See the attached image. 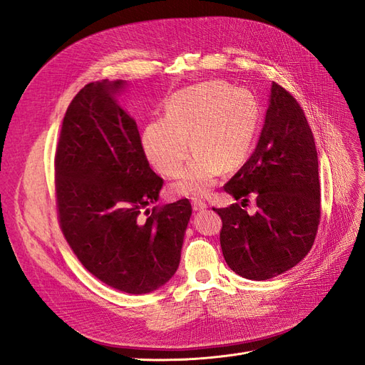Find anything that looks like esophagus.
<instances>
[{"instance_id":"obj_1","label":"esophagus","mask_w":365,"mask_h":365,"mask_svg":"<svg viewBox=\"0 0 365 365\" xmlns=\"http://www.w3.org/2000/svg\"><path fill=\"white\" fill-rule=\"evenodd\" d=\"M192 207L193 210H196V212H201V210L207 208V202L200 200V197H192Z\"/></svg>"}]
</instances>
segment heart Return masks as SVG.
Masks as SVG:
<instances>
[{
  "mask_svg": "<svg viewBox=\"0 0 365 365\" xmlns=\"http://www.w3.org/2000/svg\"><path fill=\"white\" fill-rule=\"evenodd\" d=\"M259 103L245 88L220 81L201 82L175 91L164 102V117L153 118L143 130V149L150 164L164 175L180 170L173 190L202 195L224 170L244 163L259 126Z\"/></svg>",
  "mask_w": 365,
  "mask_h": 365,
  "instance_id": "1",
  "label": "heart"
}]
</instances>
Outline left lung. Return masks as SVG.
Returning <instances> with one entry per match:
<instances>
[{"label": "left lung", "mask_w": 365, "mask_h": 365, "mask_svg": "<svg viewBox=\"0 0 365 365\" xmlns=\"http://www.w3.org/2000/svg\"><path fill=\"white\" fill-rule=\"evenodd\" d=\"M242 200L215 208L222 219L220 248L240 277L268 280L294 268L311 251L322 217L318 157L312 130L294 96L272 83L256 150L225 185ZM257 197L248 215L242 206Z\"/></svg>", "instance_id": "8db88e82"}]
</instances>
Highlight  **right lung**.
<instances>
[{
  "label": "right lung",
  "instance_id": "1",
  "mask_svg": "<svg viewBox=\"0 0 365 365\" xmlns=\"http://www.w3.org/2000/svg\"><path fill=\"white\" fill-rule=\"evenodd\" d=\"M117 82L85 85L65 113L54 157L58 219L83 267L126 294L158 289L178 269L192 205L157 202L163 178L149 168Z\"/></svg>",
  "mask_w": 365,
  "mask_h": 365
}]
</instances>
